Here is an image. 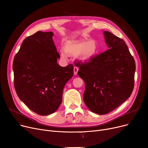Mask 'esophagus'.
Listing matches in <instances>:
<instances>
[{
  "instance_id": "1",
  "label": "esophagus",
  "mask_w": 148,
  "mask_h": 148,
  "mask_svg": "<svg viewBox=\"0 0 148 148\" xmlns=\"http://www.w3.org/2000/svg\"><path fill=\"white\" fill-rule=\"evenodd\" d=\"M78 71H79V68L77 67H76V66H74V75L77 74Z\"/></svg>"
}]
</instances>
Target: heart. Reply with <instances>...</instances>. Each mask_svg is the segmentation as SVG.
I'll return each instance as SVG.
<instances>
[{"instance_id":"obj_1","label":"heart","mask_w":148,"mask_h":148,"mask_svg":"<svg viewBox=\"0 0 148 148\" xmlns=\"http://www.w3.org/2000/svg\"><path fill=\"white\" fill-rule=\"evenodd\" d=\"M98 53V45L95 40H68L64 45L60 55L66 58L67 55L77 56L82 61H88L96 56Z\"/></svg>"}]
</instances>
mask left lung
<instances>
[{"instance_id": "left-lung-1", "label": "left lung", "mask_w": 148, "mask_h": 148, "mask_svg": "<svg viewBox=\"0 0 148 148\" xmlns=\"http://www.w3.org/2000/svg\"><path fill=\"white\" fill-rule=\"evenodd\" d=\"M103 35L109 49L88 62L76 64L85 84L84 103L99 115L112 111L130 97L136 69L125 41L108 31Z\"/></svg>"}]
</instances>
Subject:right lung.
Returning a JSON list of instances; mask_svg holds the SVG:
<instances>
[{
  "mask_svg": "<svg viewBox=\"0 0 148 148\" xmlns=\"http://www.w3.org/2000/svg\"><path fill=\"white\" fill-rule=\"evenodd\" d=\"M52 32L38 31L23 40L14 58V87L18 97L39 115L55 112L62 102L66 83L74 66L61 67Z\"/></svg>",
  "mask_w": 148,
  "mask_h": 148,
  "instance_id": "add662e5",
  "label": "right lung"
}]
</instances>
